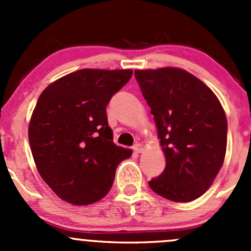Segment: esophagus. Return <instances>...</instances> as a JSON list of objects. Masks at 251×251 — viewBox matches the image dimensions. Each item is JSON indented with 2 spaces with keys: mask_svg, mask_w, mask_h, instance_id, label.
Masks as SVG:
<instances>
[{
  "mask_svg": "<svg viewBox=\"0 0 251 251\" xmlns=\"http://www.w3.org/2000/svg\"><path fill=\"white\" fill-rule=\"evenodd\" d=\"M133 151H136V153H142L143 151V146H142L141 143H136L135 146L132 147Z\"/></svg>",
  "mask_w": 251,
  "mask_h": 251,
  "instance_id": "34e87169",
  "label": "esophagus"
}]
</instances>
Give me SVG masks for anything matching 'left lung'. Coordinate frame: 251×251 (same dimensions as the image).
Segmentation results:
<instances>
[{"mask_svg":"<svg viewBox=\"0 0 251 251\" xmlns=\"http://www.w3.org/2000/svg\"><path fill=\"white\" fill-rule=\"evenodd\" d=\"M154 115L166 166L148 182L169 201L187 203L203 196L224 164L227 118L219 98L179 68L135 70Z\"/></svg>","mask_w":251,"mask_h":251,"instance_id":"left-lung-1","label":"left lung"}]
</instances>
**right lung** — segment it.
<instances>
[{
	"label": "right lung",
	"instance_id": "right-lung-1",
	"mask_svg": "<svg viewBox=\"0 0 251 251\" xmlns=\"http://www.w3.org/2000/svg\"><path fill=\"white\" fill-rule=\"evenodd\" d=\"M132 76L131 69H81L40 95L29 143L42 179L63 201L90 205L104 198L119 164L132 151L116 146L107 104Z\"/></svg>",
	"mask_w": 251,
	"mask_h": 251
}]
</instances>
